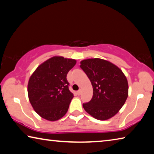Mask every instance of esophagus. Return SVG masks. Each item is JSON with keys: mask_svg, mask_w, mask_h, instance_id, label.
Listing matches in <instances>:
<instances>
[{"mask_svg": "<svg viewBox=\"0 0 154 154\" xmlns=\"http://www.w3.org/2000/svg\"><path fill=\"white\" fill-rule=\"evenodd\" d=\"M77 94L78 95H80L81 94H82V90H78L77 91Z\"/></svg>", "mask_w": 154, "mask_h": 154, "instance_id": "esophagus-1", "label": "esophagus"}]
</instances>
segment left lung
Instances as JSON below:
<instances>
[{
  "instance_id": "obj_1",
  "label": "left lung",
  "mask_w": 154,
  "mask_h": 154,
  "mask_svg": "<svg viewBox=\"0 0 154 154\" xmlns=\"http://www.w3.org/2000/svg\"><path fill=\"white\" fill-rule=\"evenodd\" d=\"M80 64L93 87L91 100L83 104L85 111L98 120L113 118L128 96L126 77L118 66L106 60L89 58Z\"/></svg>"
}]
</instances>
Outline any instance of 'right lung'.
<instances>
[{
  "mask_svg": "<svg viewBox=\"0 0 154 154\" xmlns=\"http://www.w3.org/2000/svg\"><path fill=\"white\" fill-rule=\"evenodd\" d=\"M76 63V60L56 56L41 64L31 75L28 98L42 118L57 121L66 113L74 96L69 89L66 75Z\"/></svg>",
  "mask_w": 154,
  "mask_h": 154,
  "instance_id": "1",
  "label": "right lung"
}]
</instances>
